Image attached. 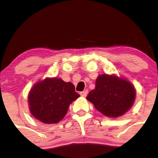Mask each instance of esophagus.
Returning a JSON list of instances; mask_svg holds the SVG:
<instances>
[{"label":"esophagus","instance_id":"34e87169","mask_svg":"<svg viewBox=\"0 0 158 158\" xmlns=\"http://www.w3.org/2000/svg\"><path fill=\"white\" fill-rule=\"evenodd\" d=\"M80 94L81 96H86L88 94V90H85V91H83V92H81Z\"/></svg>","mask_w":158,"mask_h":158}]
</instances>
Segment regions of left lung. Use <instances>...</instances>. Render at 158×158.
<instances>
[{
	"label": "left lung",
	"instance_id": "1",
	"mask_svg": "<svg viewBox=\"0 0 158 158\" xmlns=\"http://www.w3.org/2000/svg\"><path fill=\"white\" fill-rule=\"evenodd\" d=\"M135 98V90L131 82L107 74L97 77L96 88L87 96L96 109L108 117L123 115L133 105Z\"/></svg>",
	"mask_w": 158,
	"mask_h": 158
}]
</instances>
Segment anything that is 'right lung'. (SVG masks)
<instances>
[{
	"label": "right lung",
	"instance_id": "obj_1",
	"mask_svg": "<svg viewBox=\"0 0 158 158\" xmlns=\"http://www.w3.org/2000/svg\"><path fill=\"white\" fill-rule=\"evenodd\" d=\"M79 96L71 82L47 78L38 82L30 91L31 113L44 123H57L66 115L69 104Z\"/></svg>",
	"mask_w": 158,
	"mask_h": 158
}]
</instances>
